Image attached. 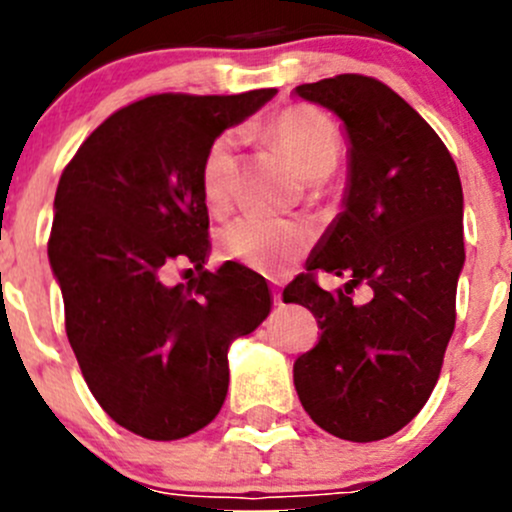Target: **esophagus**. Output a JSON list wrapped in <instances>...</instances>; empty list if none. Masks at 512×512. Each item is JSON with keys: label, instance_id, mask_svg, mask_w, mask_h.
Returning a JSON list of instances; mask_svg holds the SVG:
<instances>
[{"label": "esophagus", "instance_id": "obj_1", "mask_svg": "<svg viewBox=\"0 0 512 512\" xmlns=\"http://www.w3.org/2000/svg\"><path fill=\"white\" fill-rule=\"evenodd\" d=\"M272 297H275L277 307H282V292H280V289H275V294H272Z\"/></svg>", "mask_w": 512, "mask_h": 512}]
</instances>
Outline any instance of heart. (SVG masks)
Here are the masks:
<instances>
[{
  "label": "heart",
  "mask_w": 512,
  "mask_h": 512,
  "mask_svg": "<svg viewBox=\"0 0 512 512\" xmlns=\"http://www.w3.org/2000/svg\"><path fill=\"white\" fill-rule=\"evenodd\" d=\"M267 136L309 183L327 180L342 156L337 126L312 106H289L267 126ZM240 136L225 131L215 138L200 163V190L208 208L223 210L235 183V151ZM309 245V230L292 220L245 215L223 230V250L230 260L252 270L275 272L297 260Z\"/></svg>",
  "instance_id": "1"
}]
</instances>
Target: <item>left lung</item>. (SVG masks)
<instances>
[{
  "mask_svg": "<svg viewBox=\"0 0 512 512\" xmlns=\"http://www.w3.org/2000/svg\"><path fill=\"white\" fill-rule=\"evenodd\" d=\"M294 94L337 113L349 138L344 210L282 292L322 329L294 361V389L332 436L381 441L423 409L456 327L461 178L436 131L381 81L339 74ZM319 269L350 282L327 293ZM361 281L375 297L354 305L348 294Z\"/></svg>",
  "mask_w": 512,
  "mask_h": 512,
  "instance_id": "left-lung-1",
  "label": "left lung"
}]
</instances>
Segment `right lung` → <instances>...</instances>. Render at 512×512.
I'll return each instance as SVG.
<instances>
[{
    "label": "right lung",
    "mask_w": 512,
    "mask_h": 512,
    "mask_svg": "<svg viewBox=\"0 0 512 512\" xmlns=\"http://www.w3.org/2000/svg\"><path fill=\"white\" fill-rule=\"evenodd\" d=\"M275 94L141 98L111 113L61 173L49 262L66 337L101 409L136 436L178 441L208 426L227 394V349L270 314L265 277L235 262L203 270L200 163ZM173 261L194 265L185 286L162 282Z\"/></svg>",
    "instance_id": "1"
}]
</instances>
